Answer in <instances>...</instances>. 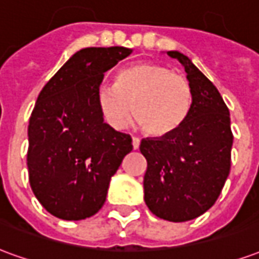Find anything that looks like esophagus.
<instances>
[{"mask_svg":"<svg viewBox=\"0 0 259 259\" xmlns=\"http://www.w3.org/2000/svg\"><path fill=\"white\" fill-rule=\"evenodd\" d=\"M132 144H133V148H135V150H139V147H140V140H139L137 137H133V139H132Z\"/></svg>","mask_w":259,"mask_h":259,"instance_id":"esophagus-1","label":"esophagus"}]
</instances>
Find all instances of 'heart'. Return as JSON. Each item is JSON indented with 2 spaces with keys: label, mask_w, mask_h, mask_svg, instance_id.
<instances>
[{
  "label": "heart",
  "mask_w": 259,
  "mask_h": 259,
  "mask_svg": "<svg viewBox=\"0 0 259 259\" xmlns=\"http://www.w3.org/2000/svg\"><path fill=\"white\" fill-rule=\"evenodd\" d=\"M193 104L190 83L172 69L137 64L119 70L113 85H101L97 105L111 127L122 129L130 113L152 137L172 135L185 123Z\"/></svg>",
  "instance_id": "heart-1"
}]
</instances>
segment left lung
Returning <instances> with one entry per match:
<instances>
[{"label":"left lung","instance_id":"obj_1","mask_svg":"<svg viewBox=\"0 0 259 259\" xmlns=\"http://www.w3.org/2000/svg\"><path fill=\"white\" fill-rule=\"evenodd\" d=\"M169 57L185 66L193 93L186 122L172 135L141 140L147 159L144 201L170 222H186L211 208L230 174L233 133L230 113L215 85L178 51Z\"/></svg>","mask_w":259,"mask_h":259}]
</instances>
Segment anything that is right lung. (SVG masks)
Returning a JSON list of instances; mask_svg holds the SVG:
<instances>
[{
    "label": "right lung",
    "instance_id": "add662e5",
    "mask_svg": "<svg viewBox=\"0 0 259 259\" xmlns=\"http://www.w3.org/2000/svg\"><path fill=\"white\" fill-rule=\"evenodd\" d=\"M132 54L124 47L80 50L38 94L29 120L27 168L37 200L65 221L93 217L126 154L130 135L104 122L97 91L104 73Z\"/></svg>",
    "mask_w": 259,
    "mask_h": 259
}]
</instances>
